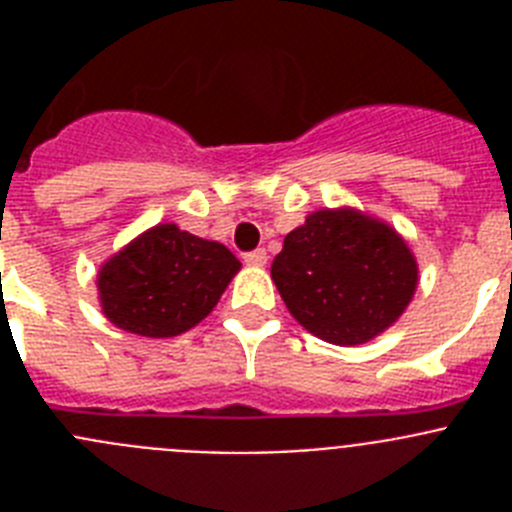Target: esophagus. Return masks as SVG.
<instances>
[{
    "label": "esophagus",
    "mask_w": 512,
    "mask_h": 512,
    "mask_svg": "<svg viewBox=\"0 0 512 512\" xmlns=\"http://www.w3.org/2000/svg\"><path fill=\"white\" fill-rule=\"evenodd\" d=\"M243 261H246L248 266H264L266 261H269V256H266L264 248H256V251L243 253Z\"/></svg>",
    "instance_id": "34e87169"
}]
</instances>
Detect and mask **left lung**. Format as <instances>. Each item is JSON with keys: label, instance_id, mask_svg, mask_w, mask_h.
Returning a JSON list of instances; mask_svg holds the SVG:
<instances>
[{"label": "left lung", "instance_id": "8db88e82", "mask_svg": "<svg viewBox=\"0 0 512 512\" xmlns=\"http://www.w3.org/2000/svg\"><path fill=\"white\" fill-rule=\"evenodd\" d=\"M271 279L312 336L359 346L405 312L418 287V264L395 228L338 207L312 212L284 238Z\"/></svg>", "mask_w": 512, "mask_h": 512}]
</instances>
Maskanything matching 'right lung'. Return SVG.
Listing matches in <instances>:
<instances>
[{
  "mask_svg": "<svg viewBox=\"0 0 512 512\" xmlns=\"http://www.w3.org/2000/svg\"><path fill=\"white\" fill-rule=\"evenodd\" d=\"M238 269L241 261L223 243L161 223L104 261L99 302L117 328L171 338L210 315Z\"/></svg>",
  "mask_w": 512,
  "mask_h": 512,
  "instance_id": "1",
  "label": "right lung"
}]
</instances>
